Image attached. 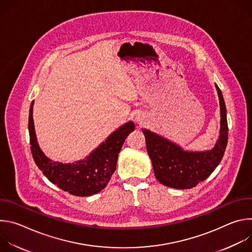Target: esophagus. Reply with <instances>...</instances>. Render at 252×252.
Listing matches in <instances>:
<instances>
[{"label":"esophagus","mask_w":252,"mask_h":252,"mask_svg":"<svg viewBox=\"0 0 252 252\" xmlns=\"http://www.w3.org/2000/svg\"><path fill=\"white\" fill-rule=\"evenodd\" d=\"M135 121H136V123H137L138 125H142V123H143V118H142L141 116H137V117L135 118Z\"/></svg>","instance_id":"34e87169"}]
</instances>
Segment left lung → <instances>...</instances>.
Returning a JSON list of instances; mask_svg holds the SVG:
<instances>
[{
    "mask_svg": "<svg viewBox=\"0 0 252 252\" xmlns=\"http://www.w3.org/2000/svg\"><path fill=\"white\" fill-rule=\"evenodd\" d=\"M215 88L220 97L221 120L220 138L211 151L187 152L169 140L148 129H142L156 177L161 185L178 189L194 188L205 181L221 161L227 146L228 126L221 91L218 85Z\"/></svg>",
    "mask_w": 252,
    "mask_h": 252,
    "instance_id": "left-lung-1",
    "label": "left lung"
}]
</instances>
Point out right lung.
<instances>
[{"mask_svg": "<svg viewBox=\"0 0 252 252\" xmlns=\"http://www.w3.org/2000/svg\"><path fill=\"white\" fill-rule=\"evenodd\" d=\"M32 101L29 116L30 145L32 158L49 181L63 191L89 196L109 184L117 167V160L126 136L134 130L132 122L121 126L88 158L75 163H61L49 159L39 148L34 134Z\"/></svg>", "mask_w": 252, "mask_h": 252, "instance_id": "1", "label": "right lung"}]
</instances>
